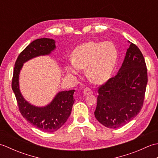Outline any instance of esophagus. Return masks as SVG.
Segmentation results:
<instances>
[{
    "label": "esophagus",
    "mask_w": 158,
    "mask_h": 158,
    "mask_svg": "<svg viewBox=\"0 0 158 158\" xmlns=\"http://www.w3.org/2000/svg\"><path fill=\"white\" fill-rule=\"evenodd\" d=\"M93 93V91L92 90V89H90L89 88H85L83 90V94H84L85 95H89V94H92Z\"/></svg>",
    "instance_id": "esophagus-1"
}]
</instances>
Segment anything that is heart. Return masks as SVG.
Here are the masks:
<instances>
[{
  "label": "heart",
  "mask_w": 158,
  "mask_h": 158,
  "mask_svg": "<svg viewBox=\"0 0 158 158\" xmlns=\"http://www.w3.org/2000/svg\"><path fill=\"white\" fill-rule=\"evenodd\" d=\"M118 60V52L111 42L89 41L74 49L72 60L67 64L66 71L79 75L85 69L88 78L95 83H102L111 76Z\"/></svg>",
  "instance_id": "obj_1"
}]
</instances>
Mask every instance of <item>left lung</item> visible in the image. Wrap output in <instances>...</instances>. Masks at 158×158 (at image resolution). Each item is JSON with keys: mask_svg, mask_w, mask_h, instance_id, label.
I'll use <instances>...</instances> for the list:
<instances>
[{"mask_svg": "<svg viewBox=\"0 0 158 158\" xmlns=\"http://www.w3.org/2000/svg\"><path fill=\"white\" fill-rule=\"evenodd\" d=\"M117 75L100 85L94 115L109 128L122 127L141 110L147 84V69L143 53L131 43Z\"/></svg>", "mask_w": 158, "mask_h": 158, "instance_id": "8db88e82", "label": "left lung"}]
</instances>
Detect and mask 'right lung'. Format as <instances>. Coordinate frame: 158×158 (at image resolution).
I'll use <instances>...</instances> for the list:
<instances>
[{
    "mask_svg": "<svg viewBox=\"0 0 158 158\" xmlns=\"http://www.w3.org/2000/svg\"><path fill=\"white\" fill-rule=\"evenodd\" d=\"M55 48V41L52 39H38L30 43L17 58L11 83L19 110L23 118L36 128L47 132L58 130L68 119L75 102V90L60 92L48 105L37 107L23 98L19 88V75L23 63L36 56L48 55Z\"/></svg>",
    "mask_w": 158,
    "mask_h": 158,
    "instance_id": "obj_1",
    "label": "right lung"
}]
</instances>
